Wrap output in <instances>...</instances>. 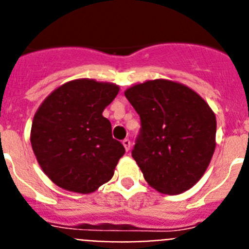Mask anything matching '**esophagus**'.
Masks as SVG:
<instances>
[{
    "label": "esophagus",
    "instance_id": "34e87169",
    "mask_svg": "<svg viewBox=\"0 0 249 249\" xmlns=\"http://www.w3.org/2000/svg\"><path fill=\"white\" fill-rule=\"evenodd\" d=\"M123 145H124L125 150H126V151L130 150V146H131L130 140H129V139H124V140H123Z\"/></svg>",
    "mask_w": 249,
    "mask_h": 249
}]
</instances>
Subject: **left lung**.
<instances>
[{
  "label": "left lung",
  "instance_id": "obj_1",
  "mask_svg": "<svg viewBox=\"0 0 249 249\" xmlns=\"http://www.w3.org/2000/svg\"><path fill=\"white\" fill-rule=\"evenodd\" d=\"M142 129L133 158L148 184L180 194L199 180L215 149V114L200 95L172 80H148L125 90Z\"/></svg>",
  "mask_w": 249,
  "mask_h": 249
}]
</instances>
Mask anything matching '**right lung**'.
I'll return each mask as SVG.
<instances>
[{
  "label": "right lung",
  "mask_w": 249,
  "mask_h": 249,
  "mask_svg": "<svg viewBox=\"0 0 249 249\" xmlns=\"http://www.w3.org/2000/svg\"><path fill=\"white\" fill-rule=\"evenodd\" d=\"M118 92L116 84L72 80L55 89L35 112L32 150L57 187L89 194L112 178L125 149L112 138L103 111Z\"/></svg>",
  "instance_id": "1"
}]
</instances>
